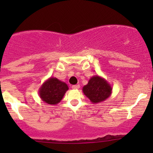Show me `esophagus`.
Instances as JSON below:
<instances>
[{
    "mask_svg": "<svg viewBox=\"0 0 153 153\" xmlns=\"http://www.w3.org/2000/svg\"><path fill=\"white\" fill-rule=\"evenodd\" d=\"M72 88L73 89H79L80 88V85L79 84H76V85H73V86H72Z\"/></svg>",
    "mask_w": 153,
    "mask_h": 153,
    "instance_id": "esophagus-1",
    "label": "esophagus"
}]
</instances>
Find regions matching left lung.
<instances>
[{"label":"left lung","instance_id":"obj_1","mask_svg":"<svg viewBox=\"0 0 153 153\" xmlns=\"http://www.w3.org/2000/svg\"><path fill=\"white\" fill-rule=\"evenodd\" d=\"M82 90L92 104H98L110 96L112 88L106 79L97 75L91 77Z\"/></svg>","mask_w":153,"mask_h":153}]
</instances>
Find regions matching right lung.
Wrapping results in <instances>:
<instances>
[{
    "instance_id": "obj_1",
    "label": "right lung",
    "mask_w": 153,
    "mask_h": 153,
    "mask_svg": "<svg viewBox=\"0 0 153 153\" xmlns=\"http://www.w3.org/2000/svg\"><path fill=\"white\" fill-rule=\"evenodd\" d=\"M69 89L67 84L58 78L50 77L39 88L38 93L43 101L51 105L61 102L66 92Z\"/></svg>"
}]
</instances>
